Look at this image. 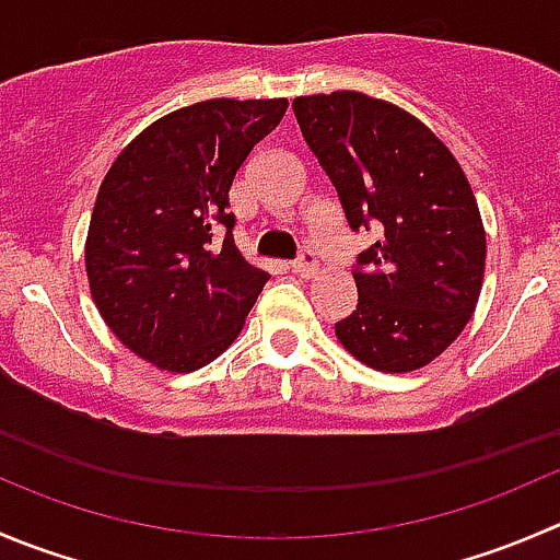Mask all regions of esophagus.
Returning <instances> with one entry per match:
<instances>
[{"mask_svg":"<svg viewBox=\"0 0 560 560\" xmlns=\"http://www.w3.org/2000/svg\"><path fill=\"white\" fill-rule=\"evenodd\" d=\"M292 268H295V273L301 276V279H312V276H317V268H319L317 254L308 252V248H303L301 259H298V262L292 265Z\"/></svg>","mask_w":560,"mask_h":560,"instance_id":"esophagus-1","label":"esophagus"}]
</instances>
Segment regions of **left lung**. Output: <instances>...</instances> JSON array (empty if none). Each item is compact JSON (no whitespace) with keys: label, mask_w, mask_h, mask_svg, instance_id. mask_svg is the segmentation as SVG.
I'll return each mask as SVG.
<instances>
[{"label":"left lung","mask_w":560,"mask_h":560,"mask_svg":"<svg viewBox=\"0 0 560 560\" xmlns=\"http://www.w3.org/2000/svg\"><path fill=\"white\" fill-rule=\"evenodd\" d=\"M347 224H377L358 254V306L336 323L352 358L388 374L435 361L463 334L481 295L487 235L452 150L405 108L355 90L292 101Z\"/></svg>","instance_id":"1"}]
</instances>
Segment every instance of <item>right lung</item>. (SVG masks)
<instances>
[{"mask_svg": "<svg viewBox=\"0 0 560 560\" xmlns=\"http://www.w3.org/2000/svg\"><path fill=\"white\" fill-rule=\"evenodd\" d=\"M287 97L183 106L136 136L106 172L84 243L92 301L112 334L164 372L219 358L270 279L235 246L230 188ZM228 230L214 243V230Z\"/></svg>", "mask_w": 560, "mask_h": 560, "instance_id": "1", "label": "right lung"}]
</instances>
